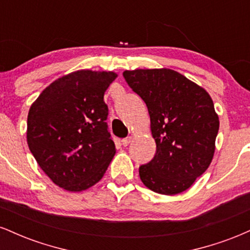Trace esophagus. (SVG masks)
I'll list each match as a JSON object with an SVG mask.
<instances>
[{"label": "esophagus", "mask_w": 250, "mask_h": 250, "mask_svg": "<svg viewBox=\"0 0 250 250\" xmlns=\"http://www.w3.org/2000/svg\"><path fill=\"white\" fill-rule=\"evenodd\" d=\"M130 141H131V137H125V139H123L121 141L122 146H123V147H127L129 143H130Z\"/></svg>", "instance_id": "obj_1"}]
</instances>
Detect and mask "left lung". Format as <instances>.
<instances>
[{
	"mask_svg": "<svg viewBox=\"0 0 250 250\" xmlns=\"http://www.w3.org/2000/svg\"><path fill=\"white\" fill-rule=\"evenodd\" d=\"M123 77L147 104L156 153L140 166L146 187L163 195L187 190L210 165L219 116L203 88L170 69L123 71Z\"/></svg>",
	"mask_w": 250,
	"mask_h": 250,
	"instance_id": "left-lung-1",
	"label": "left lung"
}]
</instances>
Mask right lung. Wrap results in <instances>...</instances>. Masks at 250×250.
Here are the masks:
<instances>
[{"label": "right lung", "instance_id": "right-lung-1", "mask_svg": "<svg viewBox=\"0 0 250 250\" xmlns=\"http://www.w3.org/2000/svg\"><path fill=\"white\" fill-rule=\"evenodd\" d=\"M116 76L75 71L48 85L31 104L28 146L42 170L65 190L81 191L99 182L115 155L103 95Z\"/></svg>", "mask_w": 250, "mask_h": 250}]
</instances>
